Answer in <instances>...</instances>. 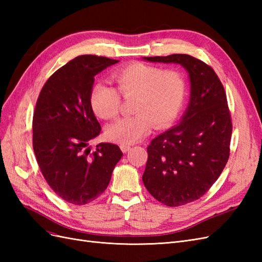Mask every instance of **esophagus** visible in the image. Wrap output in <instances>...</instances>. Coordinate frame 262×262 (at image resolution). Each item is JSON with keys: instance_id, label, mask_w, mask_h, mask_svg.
Wrapping results in <instances>:
<instances>
[{"instance_id": "1", "label": "esophagus", "mask_w": 262, "mask_h": 262, "mask_svg": "<svg viewBox=\"0 0 262 262\" xmlns=\"http://www.w3.org/2000/svg\"><path fill=\"white\" fill-rule=\"evenodd\" d=\"M120 148H121V150H122L123 153H126L131 148V146L130 145H126V144H120Z\"/></svg>"}]
</instances>
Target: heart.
<instances>
[{
	"instance_id": "heart-1",
	"label": "heart",
	"mask_w": 262,
	"mask_h": 262,
	"mask_svg": "<svg viewBox=\"0 0 262 262\" xmlns=\"http://www.w3.org/2000/svg\"><path fill=\"white\" fill-rule=\"evenodd\" d=\"M112 78L123 98H136L132 105L136 115L107 126L105 136L115 143H136L148 134L152 125L165 128L175 120L184 105L187 84L179 70L133 62L115 71ZM117 92L105 84L94 85L90 94L94 115L102 120L115 119L121 105Z\"/></svg>"
}]
</instances>
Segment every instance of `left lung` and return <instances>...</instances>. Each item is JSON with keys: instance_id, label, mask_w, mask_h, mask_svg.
Listing matches in <instances>:
<instances>
[{"instance_id": "8db88e82", "label": "left lung", "mask_w": 262, "mask_h": 262, "mask_svg": "<svg viewBox=\"0 0 262 262\" xmlns=\"http://www.w3.org/2000/svg\"><path fill=\"white\" fill-rule=\"evenodd\" d=\"M178 63L189 73L190 101L182 120L147 146L142 179L147 191L167 207L201 198L217 180L229 157L232 119L219 76L189 54L144 58Z\"/></svg>"}]
</instances>
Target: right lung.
I'll return each mask as SVG.
<instances>
[{
    "label": "right lung",
    "instance_id": "add662e5",
    "mask_svg": "<svg viewBox=\"0 0 262 262\" xmlns=\"http://www.w3.org/2000/svg\"><path fill=\"white\" fill-rule=\"evenodd\" d=\"M118 60L87 54L68 62L48 78L33 118V146L42 175L63 200L83 205L105 191L122 156L113 143L91 152L100 124L90 106L95 75Z\"/></svg>",
    "mask_w": 262,
    "mask_h": 262
}]
</instances>
